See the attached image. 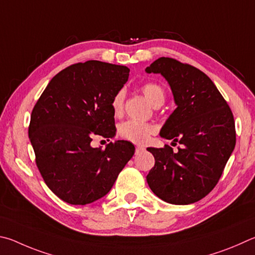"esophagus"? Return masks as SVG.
I'll use <instances>...</instances> for the list:
<instances>
[{
	"label": "esophagus",
	"instance_id": "obj_1",
	"mask_svg": "<svg viewBox=\"0 0 255 255\" xmlns=\"http://www.w3.org/2000/svg\"><path fill=\"white\" fill-rule=\"evenodd\" d=\"M135 151H136V153L143 152V151H145V148H144V146H142V145H136L135 146Z\"/></svg>",
	"mask_w": 255,
	"mask_h": 255
}]
</instances>
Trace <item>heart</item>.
I'll use <instances>...</instances> for the list:
<instances>
[{
    "mask_svg": "<svg viewBox=\"0 0 255 255\" xmlns=\"http://www.w3.org/2000/svg\"><path fill=\"white\" fill-rule=\"evenodd\" d=\"M141 91L151 104L154 106L161 105L166 98V93L160 84L145 83L141 86ZM124 105V93L118 92L112 100V110L115 114H120ZM157 131V127L152 123L140 122L135 120H128L121 123L119 127V135L123 139L131 141L133 143H145L149 137Z\"/></svg>",
    "mask_w": 255,
    "mask_h": 255,
    "instance_id": "obj_1",
    "label": "heart"
}]
</instances>
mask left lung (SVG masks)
Returning a JSON list of instances; mask_svg holds the SVG:
<instances>
[{
	"mask_svg": "<svg viewBox=\"0 0 255 255\" xmlns=\"http://www.w3.org/2000/svg\"><path fill=\"white\" fill-rule=\"evenodd\" d=\"M145 71L161 74L170 85L177 109L160 135L181 144L177 152L167 144L148 148L155 162L146 181L169 204L196 203L217 185L233 152V113L212 79L194 66L161 57Z\"/></svg>",
	"mask_w": 255,
	"mask_h": 255,
	"instance_id": "obj_1",
	"label": "left lung"
}]
</instances>
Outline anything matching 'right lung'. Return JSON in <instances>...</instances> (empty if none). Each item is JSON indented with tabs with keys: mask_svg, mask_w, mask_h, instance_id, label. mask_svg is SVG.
I'll list each match as a JSON object with an SVG mask.
<instances>
[{
	"mask_svg": "<svg viewBox=\"0 0 255 255\" xmlns=\"http://www.w3.org/2000/svg\"><path fill=\"white\" fill-rule=\"evenodd\" d=\"M130 69L98 60L70 65L44 89L31 113L29 137L35 163L53 194L71 205L105 196L134 154L128 141L93 148L94 135L114 136L112 100Z\"/></svg>",
	"mask_w": 255,
	"mask_h": 255,
	"instance_id": "right-lung-1",
	"label": "right lung"
}]
</instances>
